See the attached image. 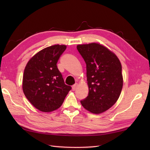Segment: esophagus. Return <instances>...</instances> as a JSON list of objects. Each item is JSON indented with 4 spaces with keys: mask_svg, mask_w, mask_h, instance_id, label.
Segmentation results:
<instances>
[{
    "mask_svg": "<svg viewBox=\"0 0 150 150\" xmlns=\"http://www.w3.org/2000/svg\"><path fill=\"white\" fill-rule=\"evenodd\" d=\"M77 86H78V84H77V83H76V84H75L74 85H73V86H72V90H73V91L76 90V89H77Z\"/></svg>",
    "mask_w": 150,
    "mask_h": 150,
    "instance_id": "obj_1",
    "label": "esophagus"
}]
</instances>
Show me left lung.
I'll use <instances>...</instances> for the list:
<instances>
[{"instance_id":"1","label":"left lung","mask_w":150,"mask_h":150,"mask_svg":"<svg viewBox=\"0 0 150 150\" xmlns=\"http://www.w3.org/2000/svg\"><path fill=\"white\" fill-rule=\"evenodd\" d=\"M77 48L86 64L88 96L81 101L86 110L100 114L119 99L123 86L122 65L117 56L97 42L78 44Z\"/></svg>"}]
</instances>
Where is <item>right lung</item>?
I'll return each mask as SVG.
<instances>
[{"instance_id": "1", "label": "right lung", "mask_w": 150, "mask_h": 150, "mask_svg": "<svg viewBox=\"0 0 150 150\" xmlns=\"http://www.w3.org/2000/svg\"><path fill=\"white\" fill-rule=\"evenodd\" d=\"M66 49L55 44L39 51L28 62L22 79V90L33 106L42 112H52L62 104L71 90L66 85L57 63Z\"/></svg>"}]
</instances>
